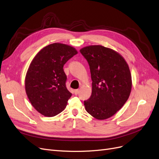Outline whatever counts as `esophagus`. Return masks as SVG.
<instances>
[{
	"label": "esophagus",
	"instance_id": "esophagus-1",
	"mask_svg": "<svg viewBox=\"0 0 159 159\" xmlns=\"http://www.w3.org/2000/svg\"><path fill=\"white\" fill-rule=\"evenodd\" d=\"M79 92H80V90L79 89H76V90H74V93L75 95H77L78 94H79Z\"/></svg>",
	"mask_w": 159,
	"mask_h": 159
}]
</instances>
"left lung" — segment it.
Returning <instances> with one entry per match:
<instances>
[{"instance_id":"1","label":"left lung","mask_w":159,"mask_h":159,"mask_svg":"<svg viewBox=\"0 0 159 159\" xmlns=\"http://www.w3.org/2000/svg\"><path fill=\"white\" fill-rule=\"evenodd\" d=\"M80 52L88 61L93 80L85 109L97 120L110 118L129 97L132 80L129 66L119 53L102 45L86 46Z\"/></svg>"}]
</instances>
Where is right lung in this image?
I'll return each mask as SVG.
<instances>
[{"instance_id":"1","label":"right lung","mask_w":159,"mask_h":159,"mask_svg":"<svg viewBox=\"0 0 159 159\" xmlns=\"http://www.w3.org/2000/svg\"><path fill=\"white\" fill-rule=\"evenodd\" d=\"M78 52L72 46L54 43L35 56L25 77L28 98L39 113L53 117L63 111L71 94L65 85L63 65Z\"/></svg>"}]
</instances>
